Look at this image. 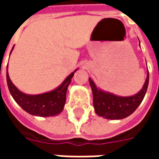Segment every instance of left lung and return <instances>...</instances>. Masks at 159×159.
<instances>
[{
	"label": "left lung",
	"mask_w": 159,
	"mask_h": 159,
	"mask_svg": "<svg viewBox=\"0 0 159 159\" xmlns=\"http://www.w3.org/2000/svg\"><path fill=\"white\" fill-rule=\"evenodd\" d=\"M149 83V72L147 71L146 82L142 89L133 96H117L99 89L89 78V84L93 92V103L97 115L107 119H123L133 113L147 93Z\"/></svg>",
	"instance_id": "left-lung-1"
}]
</instances>
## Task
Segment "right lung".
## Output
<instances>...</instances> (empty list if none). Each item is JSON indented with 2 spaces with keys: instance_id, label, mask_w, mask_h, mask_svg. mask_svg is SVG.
I'll return each instance as SVG.
<instances>
[{
  "instance_id": "obj_1",
  "label": "right lung",
  "mask_w": 159,
  "mask_h": 159,
  "mask_svg": "<svg viewBox=\"0 0 159 159\" xmlns=\"http://www.w3.org/2000/svg\"><path fill=\"white\" fill-rule=\"evenodd\" d=\"M75 72H72L70 76H67L62 84L56 89L52 90L51 92L36 95L25 94L19 91L10 79L7 72V82L12 98L21 107L23 110L35 116L50 117L60 113L64 109V106L66 100V91Z\"/></svg>"
}]
</instances>
